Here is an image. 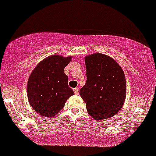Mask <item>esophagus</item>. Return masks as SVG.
<instances>
[{"label": "esophagus", "mask_w": 156, "mask_h": 156, "mask_svg": "<svg viewBox=\"0 0 156 156\" xmlns=\"http://www.w3.org/2000/svg\"><path fill=\"white\" fill-rule=\"evenodd\" d=\"M74 94H78V92H79V89H78V87L74 88Z\"/></svg>", "instance_id": "esophagus-1"}]
</instances>
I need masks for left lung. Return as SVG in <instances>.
<instances>
[{"instance_id": "obj_1", "label": "left lung", "mask_w": 156, "mask_h": 156, "mask_svg": "<svg viewBox=\"0 0 156 156\" xmlns=\"http://www.w3.org/2000/svg\"><path fill=\"white\" fill-rule=\"evenodd\" d=\"M85 63L87 79L79 94L89 115L96 120L114 116L126 98L124 70L110 56L101 53L88 55Z\"/></svg>"}]
</instances>
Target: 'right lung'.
<instances>
[{
	"label": "right lung",
	"instance_id": "1",
	"mask_svg": "<svg viewBox=\"0 0 156 156\" xmlns=\"http://www.w3.org/2000/svg\"><path fill=\"white\" fill-rule=\"evenodd\" d=\"M72 56H48L37 64L30 74L27 86L28 101L40 116L52 118L63 108L66 100L74 93L68 86L64 68Z\"/></svg>",
	"mask_w": 156,
	"mask_h": 156
}]
</instances>
